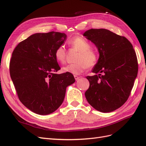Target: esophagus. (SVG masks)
<instances>
[{
	"label": "esophagus",
	"mask_w": 146,
	"mask_h": 146,
	"mask_svg": "<svg viewBox=\"0 0 146 146\" xmlns=\"http://www.w3.org/2000/svg\"><path fill=\"white\" fill-rule=\"evenodd\" d=\"M74 78L76 79V80H79V78H80V77H78L77 76H74Z\"/></svg>",
	"instance_id": "1"
}]
</instances>
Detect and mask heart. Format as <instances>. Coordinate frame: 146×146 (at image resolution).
I'll return each instance as SVG.
<instances>
[{
  "label": "heart",
  "mask_w": 146,
  "mask_h": 146,
  "mask_svg": "<svg viewBox=\"0 0 146 146\" xmlns=\"http://www.w3.org/2000/svg\"><path fill=\"white\" fill-rule=\"evenodd\" d=\"M69 45L79 52L76 58L77 63L66 65L62 68L63 72L74 75H78L83 72L87 68L94 66L98 61L96 52L91 49V46L85 39L76 38L68 42ZM66 50L64 46H60L55 52V57L57 61L64 63L66 60Z\"/></svg>",
  "instance_id": "obj_1"
}]
</instances>
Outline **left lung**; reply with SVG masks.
<instances>
[{
  "instance_id": "left-lung-1",
  "label": "left lung",
  "mask_w": 146,
  "mask_h": 146,
  "mask_svg": "<svg viewBox=\"0 0 146 146\" xmlns=\"http://www.w3.org/2000/svg\"><path fill=\"white\" fill-rule=\"evenodd\" d=\"M83 36L94 44L99 53L92 69L98 75L86 77L90 87L86 99L99 111H113L125 104L133 88L138 70L135 51L126 38L107 29H91Z\"/></svg>"
}]
</instances>
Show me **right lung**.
Returning a JSON list of instances; mask_svg holds the SVG:
<instances>
[{
	"label": "right lung",
	"mask_w": 146,
	"mask_h": 146,
	"mask_svg": "<svg viewBox=\"0 0 146 146\" xmlns=\"http://www.w3.org/2000/svg\"><path fill=\"white\" fill-rule=\"evenodd\" d=\"M66 38L64 33H35L13 52L11 80L22 104L35 113L47 115L56 111L64 100L66 88L76 81L72 74L55 73L60 67L55 52Z\"/></svg>",
	"instance_id": "1"
}]
</instances>
